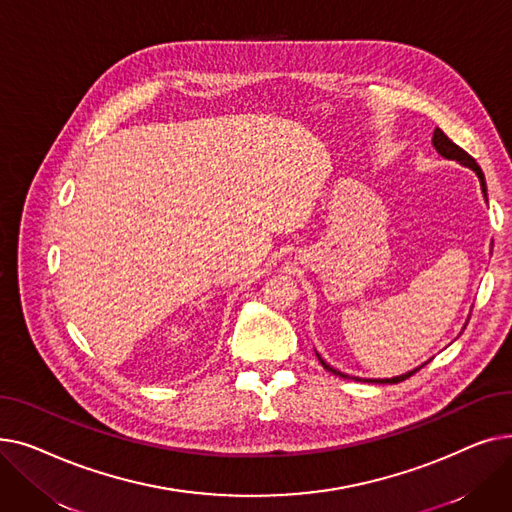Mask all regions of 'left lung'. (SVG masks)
I'll list each match as a JSON object with an SVG mask.
<instances>
[{"label": "left lung", "mask_w": 512, "mask_h": 512, "mask_svg": "<svg viewBox=\"0 0 512 512\" xmlns=\"http://www.w3.org/2000/svg\"><path fill=\"white\" fill-rule=\"evenodd\" d=\"M432 145L436 147V151L442 155V157H446V159H452V161H459L461 166H465V168H469V170H473L475 174H477V178H479V184H481V193H483V197H486V201H488V188H486V178H483V172H481V168L475 164V159L467 153V151H463L459 145H454L446 134L440 130V128H436L434 130V139H432ZM465 330V328H463ZM317 355V359H319V363L324 365L328 371H332L334 375H340V378H351V375H346V373H342V371H338V369H334L332 365H328L324 359H321V355L319 353H315ZM427 363V361H425ZM423 363V365H425ZM423 365H419V367H415L413 371H407V373H402V375H396V378H384V380H373V378H353V380H357V382H371V384H396V382H402V380H407V378H411V375L415 373V371H419Z\"/></svg>", "instance_id": "1"}]
</instances>
